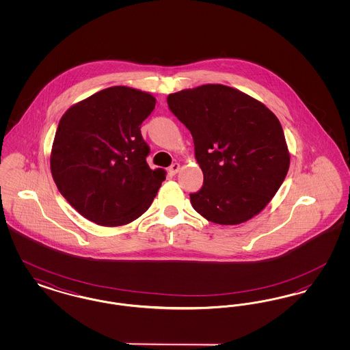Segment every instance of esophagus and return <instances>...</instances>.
Here are the masks:
<instances>
[{"label": "esophagus", "mask_w": 350, "mask_h": 350, "mask_svg": "<svg viewBox=\"0 0 350 350\" xmlns=\"http://www.w3.org/2000/svg\"><path fill=\"white\" fill-rule=\"evenodd\" d=\"M180 170V164H177V163H174V164H172L169 169H167V172H169V174H172V176H174L177 172Z\"/></svg>", "instance_id": "1"}]
</instances>
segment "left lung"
Instances as JSON below:
<instances>
[{
	"label": "left lung",
	"mask_w": 350,
	"mask_h": 350,
	"mask_svg": "<svg viewBox=\"0 0 350 350\" xmlns=\"http://www.w3.org/2000/svg\"><path fill=\"white\" fill-rule=\"evenodd\" d=\"M167 107L194 140L203 185L194 210L217 224L257 215L281 187L290 165L282 126L267 106L224 85L169 94Z\"/></svg>",
	"instance_id": "8db88e82"
}]
</instances>
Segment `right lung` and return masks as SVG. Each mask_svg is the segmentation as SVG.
Instances as JSON below:
<instances>
[{
    "label": "right lung",
    "instance_id": "1",
    "mask_svg": "<svg viewBox=\"0 0 350 350\" xmlns=\"http://www.w3.org/2000/svg\"><path fill=\"white\" fill-rule=\"evenodd\" d=\"M144 92L113 86L72 106L59 122L51 172L62 196L83 217L117 227L144 214L165 178L147 164L140 126L154 109Z\"/></svg>",
    "mask_w": 350,
    "mask_h": 350
}]
</instances>
